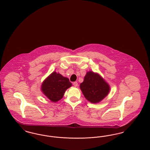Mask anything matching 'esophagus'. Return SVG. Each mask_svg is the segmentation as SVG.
I'll return each mask as SVG.
<instances>
[{"instance_id": "esophagus-1", "label": "esophagus", "mask_w": 150, "mask_h": 150, "mask_svg": "<svg viewBox=\"0 0 150 150\" xmlns=\"http://www.w3.org/2000/svg\"><path fill=\"white\" fill-rule=\"evenodd\" d=\"M73 85L75 86V87H77L78 86V83L77 82H74L73 83Z\"/></svg>"}]
</instances>
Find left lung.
<instances>
[{
    "instance_id": "8db88e82",
    "label": "left lung",
    "mask_w": 150,
    "mask_h": 150,
    "mask_svg": "<svg viewBox=\"0 0 150 150\" xmlns=\"http://www.w3.org/2000/svg\"><path fill=\"white\" fill-rule=\"evenodd\" d=\"M80 88L86 100L92 103H97L103 100L110 91V86L100 74L88 71Z\"/></svg>"
}]
</instances>
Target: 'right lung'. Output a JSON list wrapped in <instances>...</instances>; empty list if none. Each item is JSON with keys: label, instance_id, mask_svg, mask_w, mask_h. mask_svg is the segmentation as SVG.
Listing matches in <instances>:
<instances>
[{"label": "right lung", "instance_id": "right-lung-1", "mask_svg": "<svg viewBox=\"0 0 150 150\" xmlns=\"http://www.w3.org/2000/svg\"><path fill=\"white\" fill-rule=\"evenodd\" d=\"M71 86L69 79L53 71L43 81L41 91L52 102H56L63 98L66 91Z\"/></svg>", "mask_w": 150, "mask_h": 150}]
</instances>
